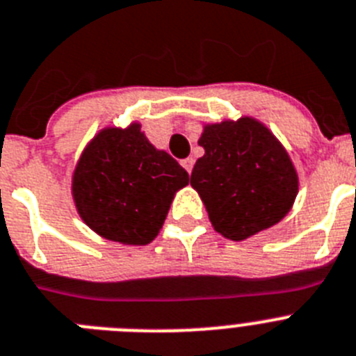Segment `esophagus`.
<instances>
[{
	"mask_svg": "<svg viewBox=\"0 0 356 356\" xmlns=\"http://www.w3.org/2000/svg\"><path fill=\"white\" fill-rule=\"evenodd\" d=\"M181 167H184L185 171L189 172H193V167H194V160L193 158H185V160H181Z\"/></svg>",
	"mask_w": 356,
	"mask_h": 356,
	"instance_id": "34e87169",
	"label": "esophagus"
}]
</instances>
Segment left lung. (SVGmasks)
I'll list each match as a JSON object with an SVG mask.
<instances>
[{
  "instance_id": "1",
  "label": "left lung",
  "mask_w": 356,
  "mask_h": 356,
  "mask_svg": "<svg viewBox=\"0 0 356 356\" xmlns=\"http://www.w3.org/2000/svg\"><path fill=\"white\" fill-rule=\"evenodd\" d=\"M191 185L212 227L241 241L281 221L297 196V172L277 138L254 118L205 127Z\"/></svg>"
}]
</instances>
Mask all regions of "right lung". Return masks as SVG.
I'll return each instance as SVG.
<instances>
[{"instance_id": "add662e5", "label": "right lung", "mask_w": 356, "mask_h": 356, "mask_svg": "<svg viewBox=\"0 0 356 356\" xmlns=\"http://www.w3.org/2000/svg\"><path fill=\"white\" fill-rule=\"evenodd\" d=\"M187 184L184 167L133 124L91 140L75 167L74 200L84 223L102 238L147 245L162 229L175 193Z\"/></svg>"}]
</instances>
